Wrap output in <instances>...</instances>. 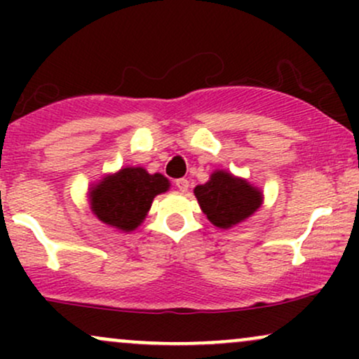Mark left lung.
Returning <instances> with one entry per match:
<instances>
[{"mask_svg":"<svg viewBox=\"0 0 359 359\" xmlns=\"http://www.w3.org/2000/svg\"><path fill=\"white\" fill-rule=\"evenodd\" d=\"M167 189L168 180L162 174H148L143 167H125L93 187L90 209L106 224L133 231L145 219L154 197Z\"/></svg>","mask_w":359,"mask_h":359,"instance_id":"8db88e82","label":"left lung"}]
</instances>
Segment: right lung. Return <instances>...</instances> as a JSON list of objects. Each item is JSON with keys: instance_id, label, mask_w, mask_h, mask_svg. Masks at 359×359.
Listing matches in <instances>:
<instances>
[{"instance_id": "1", "label": "right lung", "mask_w": 359, "mask_h": 359, "mask_svg": "<svg viewBox=\"0 0 359 359\" xmlns=\"http://www.w3.org/2000/svg\"><path fill=\"white\" fill-rule=\"evenodd\" d=\"M208 219L217 228H231L251 216L262 204V194L245 180L217 170L211 180L194 189Z\"/></svg>"}]
</instances>
